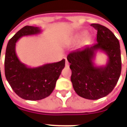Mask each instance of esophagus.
I'll list each match as a JSON object with an SVG mask.
<instances>
[{"instance_id":"obj_1","label":"esophagus","mask_w":127,"mask_h":127,"mask_svg":"<svg viewBox=\"0 0 127 127\" xmlns=\"http://www.w3.org/2000/svg\"><path fill=\"white\" fill-rule=\"evenodd\" d=\"M65 66H66V67H69V63L68 62L67 60H66V61H65Z\"/></svg>"}]
</instances>
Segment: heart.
Returning <instances> with one entry per match:
<instances>
[{
    "mask_svg": "<svg viewBox=\"0 0 127 127\" xmlns=\"http://www.w3.org/2000/svg\"><path fill=\"white\" fill-rule=\"evenodd\" d=\"M83 35H85L84 37V39H83V42L85 43V44H87L88 43H90L91 40V35L89 34H86V32L85 31H82L80 32V33H78L75 36V39H80L81 38Z\"/></svg>",
    "mask_w": 127,
    "mask_h": 127,
    "instance_id": "obj_1",
    "label": "heart"
}]
</instances>
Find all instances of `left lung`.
<instances>
[{
	"label": "left lung",
	"mask_w": 127,
	"mask_h": 127,
	"mask_svg": "<svg viewBox=\"0 0 127 127\" xmlns=\"http://www.w3.org/2000/svg\"><path fill=\"white\" fill-rule=\"evenodd\" d=\"M91 26L97 31V43L69 53L67 61L75 93L86 99L96 100L113 91L120 77L122 63L120 43L114 33L98 24ZM98 51L105 53L108 58L104 66H96L94 63Z\"/></svg>",
	"instance_id": "8db88e82"
}]
</instances>
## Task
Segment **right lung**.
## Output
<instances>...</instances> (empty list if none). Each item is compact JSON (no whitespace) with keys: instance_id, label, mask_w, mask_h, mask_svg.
<instances>
[{"instance_id":"1","label":"right lung","mask_w":127,"mask_h":127,"mask_svg":"<svg viewBox=\"0 0 127 127\" xmlns=\"http://www.w3.org/2000/svg\"><path fill=\"white\" fill-rule=\"evenodd\" d=\"M41 32L39 27L26 26L15 33L7 45L4 59V73L7 82L20 97L37 101L50 95L65 65V60L45 64L37 67H29L22 63L15 52L16 42L24 36Z\"/></svg>"}]
</instances>
